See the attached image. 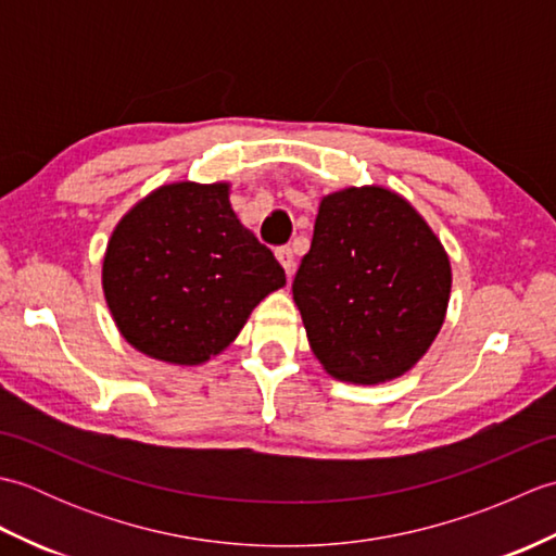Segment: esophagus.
I'll list each match as a JSON object with an SVG mask.
<instances>
[{
    "label": "esophagus",
    "instance_id": "obj_1",
    "mask_svg": "<svg viewBox=\"0 0 556 556\" xmlns=\"http://www.w3.org/2000/svg\"><path fill=\"white\" fill-rule=\"evenodd\" d=\"M277 260H279V265L285 267L287 277H291V275H293V269H296V257H293V251H291V248H289V245L279 248V251H277Z\"/></svg>",
    "mask_w": 556,
    "mask_h": 556
}]
</instances>
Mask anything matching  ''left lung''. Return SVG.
Instances as JSON below:
<instances>
[{
  "instance_id": "1",
  "label": "left lung",
  "mask_w": 556,
  "mask_h": 556,
  "mask_svg": "<svg viewBox=\"0 0 556 556\" xmlns=\"http://www.w3.org/2000/svg\"><path fill=\"white\" fill-rule=\"evenodd\" d=\"M291 289L325 372L382 384L406 375L440 334L452 265L404 195L349 186L320 200Z\"/></svg>"
}]
</instances>
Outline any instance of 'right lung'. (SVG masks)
<instances>
[{
    "label": "right lung",
    "instance_id": "right-lung-1",
    "mask_svg": "<svg viewBox=\"0 0 556 556\" xmlns=\"http://www.w3.org/2000/svg\"><path fill=\"white\" fill-rule=\"evenodd\" d=\"M231 186H160L116 224L102 260L114 325L136 351L203 365L239 337L287 275L236 217Z\"/></svg>",
    "mask_w": 556,
    "mask_h": 556
}]
</instances>
